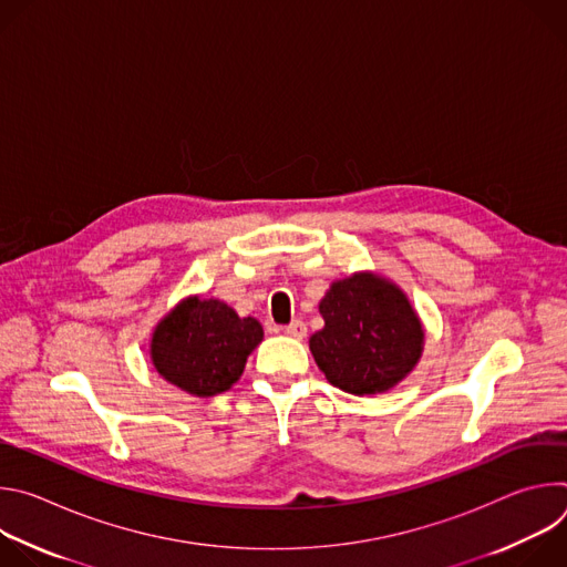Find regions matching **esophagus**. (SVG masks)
Listing matches in <instances>:
<instances>
[{
	"instance_id": "1",
	"label": "esophagus",
	"mask_w": 567,
	"mask_h": 567,
	"mask_svg": "<svg viewBox=\"0 0 567 567\" xmlns=\"http://www.w3.org/2000/svg\"><path fill=\"white\" fill-rule=\"evenodd\" d=\"M282 332H285L287 337H291V339H302V337L307 334V326H305L302 320H291L289 326L282 328Z\"/></svg>"
}]
</instances>
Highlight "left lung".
Returning <instances> with one entry per match:
<instances>
[{"label": "left lung", "instance_id": "1", "mask_svg": "<svg viewBox=\"0 0 567 567\" xmlns=\"http://www.w3.org/2000/svg\"><path fill=\"white\" fill-rule=\"evenodd\" d=\"M318 311L326 328L311 334L309 350L326 379L343 392H385L422 357V320L406 293L383 276L363 271L332 282Z\"/></svg>", "mask_w": 567, "mask_h": 567}]
</instances>
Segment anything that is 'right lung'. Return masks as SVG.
<instances>
[{
    "instance_id": "obj_1",
    "label": "right lung",
    "mask_w": 567,
    "mask_h": 567,
    "mask_svg": "<svg viewBox=\"0 0 567 567\" xmlns=\"http://www.w3.org/2000/svg\"><path fill=\"white\" fill-rule=\"evenodd\" d=\"M262 337L256 318H239L217 298L188 296L158 320L150 357L168 383L195 396H213L241 377Z\"/></svg>"
}]
</instances>
